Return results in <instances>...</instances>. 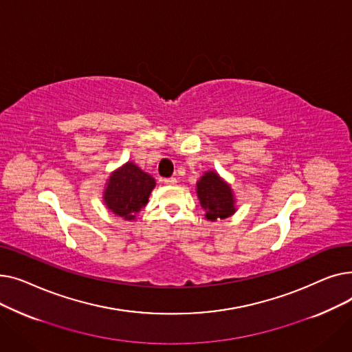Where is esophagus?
<instances>
[{
  "instance_id": "1",
  "label": "esophagus",
  "mask_w": 352,
  "mask_h": 352,
  "mask_svg": "<svg viewBox=\"0 0 352 352\" xmlns=\"http://www.w3.org/2000/svg\"><path fill=\"white\" fill-rule=\"evenodd\" d=\"M164 182L166 184V186H175V184H177V179H175L174 177H170V178H165V179H164Z\"/></svg>"
}]
</instances>
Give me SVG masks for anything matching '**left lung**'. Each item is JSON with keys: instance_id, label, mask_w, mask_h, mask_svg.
Returning <instances> with one entry per match:
<instances>
[{"instance_id": "obj_1", "label": "left lung", "mask_w": 352, "mask_h": 352, "mask_svg": "<svg viewBox=\"0 0 352 352\" xmlns=\"http://www.w3.org/2000/svg\"><path fill=\"white\" fill-rule=\"evenodd\" d=\"M197 194L201 207L206 210V217L211 221L217 218H227L234 214V198L227 182L210 171L197 184Z\"/></svg>"}]
</instances>
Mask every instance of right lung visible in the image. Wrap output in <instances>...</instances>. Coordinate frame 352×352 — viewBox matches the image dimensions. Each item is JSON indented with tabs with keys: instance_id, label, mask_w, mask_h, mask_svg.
Wrapping results in <instances>:
<instances>
[{
	"instance_id": "obj_1",
	"label": "right lung",
	"mask_w": 352,
	"mask_h": 352,
	"mask_svg": "<svg viewBox=\"0 0 352 352\" xmlns=\"http://www.w3.org/2000/svg\"><path fill=\"white\" fill-rule=\"evenodd\" d=\"M155 187V179L145 174L133 162H126L121 170L111 174L104 199L114 214L134 219L146 206L148 197Z\"/></svg>"
}]
</instances>
